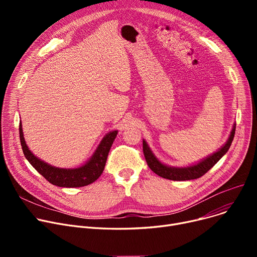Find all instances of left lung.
Masks as SVG:
<instances>
[{
	"label": "left lung",
	"instance_id": "left-lung-1",
	"mask_svg": "<svg viewBox=\"0 0 257 257\" xmlns=\"http://www.w3.org/2000/svg\"><path fill=\"white\" fill-rule=\"evenodd\" d=\"M235 133V125L233 126V129L230 133L227 143L221 148V149L207 157L206 159L200 161L199 164L195 166H191L187 168H171L168 166H165L160 163V161L154 156L150 148L148 147L147 143L143 141V151L146 158V161L149 168L157 174L158 176L170 179V180H176V181H184V180H193L203 176L206 174L218 161L226 154V152L229 150V148L231 146V143L234 138Z\"/></svg>",
	"mask_w": 257,
	"mask_h": 257
}]
</instances>
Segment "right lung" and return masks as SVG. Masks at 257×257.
I'll use <instances>...</instances> for the list:
<instances>
[{
	"label": "right lung",
	"instance_id": "obj_1",
	"mask_svg": "<svg viewBox=\"0 0 257 257\" xmlns=\"http://www.w3.org/2000/svg\"><path fill=\"white\" fill-rule=\"evenodd\" d=\"M117 131H112L107 134L99 145L88 163L76 169H59L52 167L43 160L38 159L28 149L23 137L22 123H20V140L24 155L28 159L31 166L44 176L50 183L60 187H80L85 186L96 181L104 171L106 160L110 148L116 137Z\"/></svg>",
	"mask_w": 257,
	"mask_h": 257
}]
</instances>
